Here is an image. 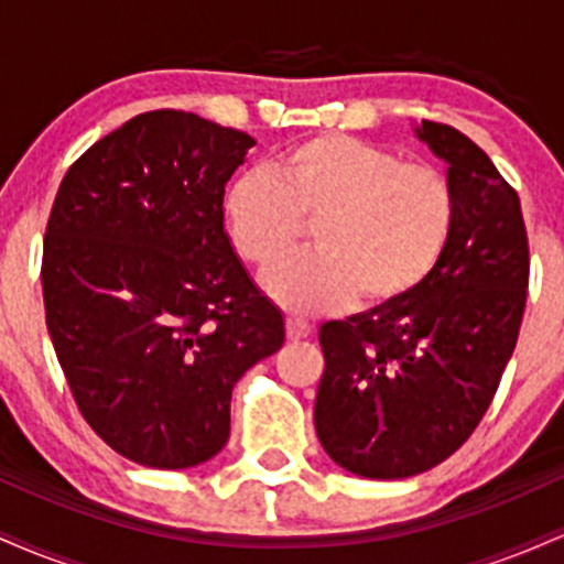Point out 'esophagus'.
Listing matches in <instances>:
<instances>
[{"label":"esophagus","instance_id":"esophagus-1","mask_svg":"<svg viewBox=\"0 0 564 564\" xmlns=\"http://www.w3.org/2000/svg\"><path fill=\"white\" fill-rule=\"evenodd\" d=\"M310 334H313V326H310L307 321H302V318H286V336H289L291 341L307 339Z\"/></svg>","mask_w":564,"mask_h":564}]
</instances>
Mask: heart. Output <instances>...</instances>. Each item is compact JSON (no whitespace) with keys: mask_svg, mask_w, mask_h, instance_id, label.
<instances>
[{"mask_svg":"<svg viewBox=\"0 0 564 564\" xmlns=\"http://www.w3.org/2000/svg\"><path fill=\"white\" fill-rule=\"evenodd\" d=\"M273 172L232 180L223 215L236 254L257 270L291 254L310 225L313 254L264 278L283 307L323 313L352 302L360 313H384L419 294L448 251L458 196L437 166L323 132L289 145Z\"/></svg>","mask_w":564,"mask_h":564,"instance_id":"b5f03b06","label":"heart"}]
</instances>
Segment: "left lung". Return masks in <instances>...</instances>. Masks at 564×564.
<instances>
[{"instance_id":"8db88e82","label":"left lung","mask_w":564,"mask_h":564,"mask_svg":"<svg viewBox=\"0 0 564 564\" xmlns=\"http://www.w3.org/2000/svg\"><path fill=\"white\" fill-rule=\"evenodd\" d=\"M416 134L448 161L458 223L435 275L384 313L321 326L315 432L371 480L422 475L456 453L494 403L528 302L520 196L480 145L440 121Z\"/></svg>"}]
</instances>
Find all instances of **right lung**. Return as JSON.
I'll list each match as a JSON object with an SVG mask.
<instances>
[{"instance_id": "obj_1", "label": "right lung", "mask_w": 564, "mask_h": 564, "mask_svg": "<svg viewBox=\"0 0 564 564\" xmlns=\"http://www.w3.org/2000/svg\"><path fill=\"white\" fill-rule=\"evenodd\" d=\"M254 140L196 113L148 111L68 166L42 291L87 424L153 469L209 462L236 381L283 345V318L225 232V183Z\"/></svg>"}]
</instances>
